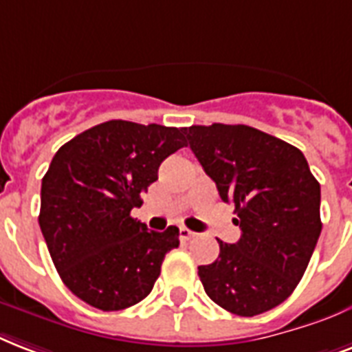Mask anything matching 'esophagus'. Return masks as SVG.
I'll use <instances>...</instances> for the list:
<instances>
[{"mask_svg": "<svg viewBox=\"0 0 352 352\" xmlns=\"http://www.w3.org/2000/svg\"><path fill=\"white\" fill-rule=\"evenodd\" d=\"M192 236H196L195 231L187 230V228H179V239H182V241H190Z\"/></svg>", "mask_w": 352, "mask_h": 352, "instance_id": "34e87169", "label": "esophagus"}]
</instances>
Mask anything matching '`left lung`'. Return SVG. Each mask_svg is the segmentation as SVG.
I'll return each mask as SVG.
<instances>
[{"label":"left lung","mask_w":352,"mask_h":352,"mask_svg":"<svg viewBox=\"0 0 352 352\" xmlns=\"http://www.w3.org/2000/svg\"><path fill=\"white\" fill-rule=\"evenodd\" d=\"M185 133L242 231L235 244L219 241L213 264L198 266L204 290L231 314H263L296 290L309 266L321 233L320 184L303 152L257 128L214 122Z\"/></svg>","instance_id":"8db88e82"}]
</instances>
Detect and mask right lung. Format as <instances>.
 <instances>
[{"label": "right lung", "mask_w": 352, "mask_h": 352, "mask_svg": "<svg viewBox=\"0 0 352 352\" xmlns=\"http://www.w3.org/2000/svg\"><path fill=\"white\" fill-rule=\"evenodd\" d=\"M185 128L100 122L67 141L42 179L40 230L60 279L84 303L111 312L151 294L179 231L132 219L165 157L187 145Z\"/></svg>", "instance_id": "add662e5"}]
</instances>
